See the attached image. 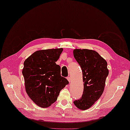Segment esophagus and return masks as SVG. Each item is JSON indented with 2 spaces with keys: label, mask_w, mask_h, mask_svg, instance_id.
<instances>
[{
  "label": "esophagus",
  "mask_w": 130,
  "mask_h": 130,
  "mask_svg": "<svg viewBox=\"0 0 130 130\" xmlns=\"http://www.w3.org/2000/svg\"><path fill=\"white\" fill-rule=\"evenodd\" d=\"M67 80L69 81V83H70L71 81V77H67Z\"/></svg>",
  "instance_id": "obj_1"
}]
</instances>
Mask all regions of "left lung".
I'll return each mask as SVG.
<instances>
[{"instance_id": "8db88e82", "label": "left lung", "mask_w": 130, "mask_h": 130, "mask_svg": "<svg viewBox=\"0 0 130 130\" xmlns=\"http://www.w3.org/2000/svg\"><path fill=\"white\" fill-rule=\"evenodd\" d=\"M74 57L83 71L84 91L81 98L74 101L77 108L86 110L101 96L109 74L106 61L92 50L74 49Z\"/></svg>"}]
</instances>
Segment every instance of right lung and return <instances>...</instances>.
<instances>
[{
  "label": "right lung",
  "mask_w": 130,
  "mask_h": 130,
  "mask_svg": "<svg viewBox=\"0 0 130 130\" xmlns=\"http://www.w3.org/2000/svg\"><path fill=\"white\" fill-rule=\"evenodd\" d=\"M62 48L35 52L25 60L22 71L25 90L35 104L47 107L55 102L60 91L69 81L61 76L60 67L56 64Z\"/></svg>",
  "instance_id": "add662e5"
}]
</instances>
